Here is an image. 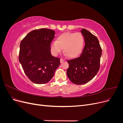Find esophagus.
<instances>
[{
	"label": "esophagus",
	"mask_w": 123,
	"mask_h": 123,
	"mask_svg": "<svg viewBox=\"0 0 123 123\" xmlns=\"http://www.w3.org/2000/svg\"><path fill=\"white\" fill-rule=\"evenodd\" d=\"M60 61H61V63L63 62H64L65 61V60H64V59H63L62 58H61V59H60Z\"/></svg>",
	"instance_id": "1"
}]
</instances>
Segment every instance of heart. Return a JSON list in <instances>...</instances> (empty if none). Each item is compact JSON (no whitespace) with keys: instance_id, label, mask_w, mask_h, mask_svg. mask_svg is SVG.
<instances>
[{"instance_id":"obj_1","label":"heart","mask_w":123,"mask_h":123,"mask_svg":"<svg viewBox=\"0 0 123 123\" xmlns=\"http://www.w3.org/2000/svg\"><path fill=\"white\" fill-rule=\"evenodd\" d=\"M84 44V38L80 33L67 32L62 33L57 37L56 42L51 43L50 48L52 52L56 55L62 51L69 57L74 58L80 55Z\"/></svg>"}]
</instances>
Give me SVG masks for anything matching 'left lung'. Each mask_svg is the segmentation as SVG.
<instances>
[{
	"label": "left lung",
	"instance_id": "1",
	"mask_svg": "<svg viewBox=\"0 0 123 123\" xmlns=\"http://www.w3.org/2000/svg\"><path fill=\"white\" fill-rule=\"evenodd\" d=\"M85 45L82 53L77 58L67 61L69 68L67 74L69 80L76 85H83L90 81L100 68L102 50L95 36L85 29L81 30Z\"/></svg>",
	"mask_w": 123,
	"mask_h": 123
}]
</instances>
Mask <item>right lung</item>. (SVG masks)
<instances>
[{
    "label": "right lung",
    "instance_id": "obj_1",
    "mask_svg": "<svg viewBox=\"0 0 123 123\" xmlns=\"http://www.w3.org/2000/svg\"><path fill=\"white\" fill-rule=\"evenodd\" d=\"M55 31L42 28L29 33L20 44L19 61L24 72L33 83H47L60 65V58L51 53Z\"/></svg>",
    "mask_w": 123,
    "mask_h": 123
}]
</instances>
